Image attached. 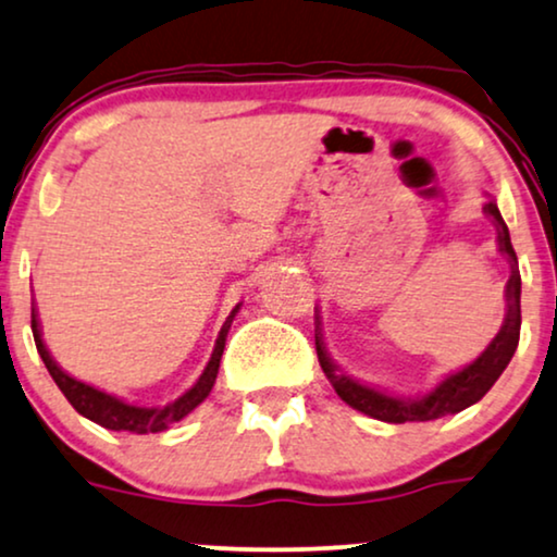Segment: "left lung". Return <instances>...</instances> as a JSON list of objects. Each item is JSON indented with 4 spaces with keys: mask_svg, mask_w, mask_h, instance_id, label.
Instances as JSON below:
<instances>
[{
    "mask_svg": "<svg viewBox=\"0 0 557 557\" xmlns=\"http://www.w3.org/2000/svg\"><path fill=\"white\" fill-rule=\"evenodd\" d=\"M483 210L485 215L494 221V226L498 231V251H502L511 264V277L509 283H506V319L502 331L494 336V342L485 347V351H481L478 360L466 364L462 370L453 372V375H447L434 391H429L426 396L398 398L385 391L372 388V385H364L360 380L344 375V372L331 362L329 351L323 347L321 339L319 319H315V351H319L321 370L326 372L329 383L334 385L336 396H339L344 404L368 413L372 419L388 421V424H406V421H432L449 417V413H457L462 411V408L478 404L485 393L494 388V383L502 377L506 364L511 362L519 344V329H522V306H519V298H522V277H519L517 251H513L511 246L509 228H506L496 202L488 200Z\"/></svg>",
    "mask_w": 557,
    "mask_h": 557,
    "instance_id": "obj_1",
    "label": "left lung"
}]
</instances>
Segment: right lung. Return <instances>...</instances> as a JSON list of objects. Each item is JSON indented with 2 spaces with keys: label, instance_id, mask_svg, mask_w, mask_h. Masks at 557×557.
I'll list each match as a JSON object with an SVG mask.
<instances>
[{
  "label": "right lung",
  "instance_id": "obj_1",
  "mask_svg": "<svg viewBox=\"0 0 557 557\" xmlns=\"http://www.w3.org/2000/svg\"><path fill=\"white\" fill-rule=\"evenodd\" d=\"M238 308L242 306H236L226 319V323H223L221 334H218V339H215L213 357H210L208 368L202 370V375L197 377V383L193 385V388H189L187 393H182V396L177 400H172V404L157 406V408L125 404V400L110 396V393L95 388V385L82 383V380L72 377L69 372H63L59 364H55L51 351H48V347H46L35 308H33V336H35V347H38L40 360H44L48 372H51L55 385H59L69 404H72L84 419L95 421V424H100L104 429H112V432L157 434V432H164V429H169L172 424H177V421L185 419L189 411H195V408L210 396V391H213L215 377H218V368H221V357H223V347H226L231 321H234Z\"/></svg>",
  "mask_w": 557,
  "mask_h": 557
}]
</instances>
